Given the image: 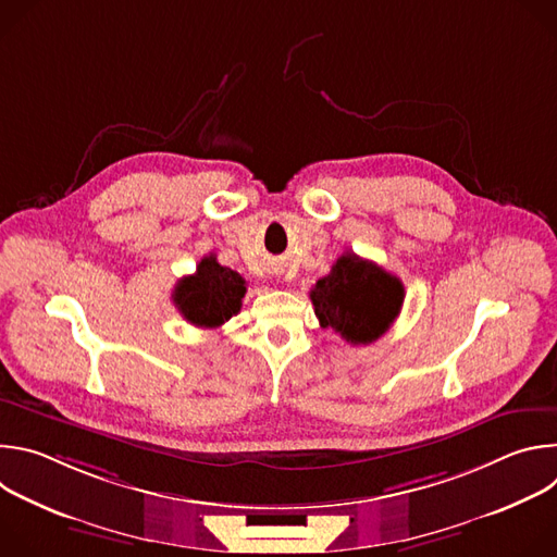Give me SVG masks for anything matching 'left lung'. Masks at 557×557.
<instances>
[{
    "label": "left lung",
    "mask_w": 557,
    "mask_h": 557,
    "mask_svg": "<svg viewBox=\"0 0 557 557\" xmlns=\"http://www.w3.org/2000/svg\"><path fill=\"white\" fill-rule=\"evenodd\" d=\"M404 297L399 277L355 253H344L331 273L310 288L320 326L352 346L376 342L399 317Z\"/></svg>",
    "instance_id": "left-lung-1"
}]
</instances>
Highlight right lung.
Segmentation results:
<instances>
[{"instance_id": "obj_1", "label": "right lung", "mask_w": 557, "mask_h": 557, "mask_svg": "<svg viewBox=\"0 0 557 557\" xmlns=\"http://www.w3.org/2000/svg\"><path fill=\"white\" fill-rule=\"evenodd\" d=\"M247 282L240 273L207 256L194 275L183 277L174 290V304L185 320L198 329H218L240 312Z\"/></svg>"}]
</instances>
